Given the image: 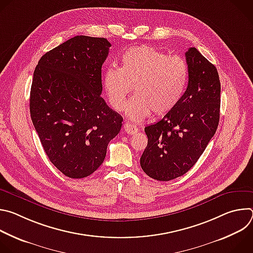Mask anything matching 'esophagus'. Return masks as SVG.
Masks as SVG:
<instances>
[{"mask_svg":"<svg viewBox=\"0 0 253 253\" xmlns=\"http://www.w3.org/2000/svg\"><path fill=\"white\" fill-rule=\"evenodd\" d=\"M124 131L129 135H133L138 131V128L136 126L130 124V123H125L124 124Z\"/></svg>","mask_w":253,"mask_h":253,"instance_id":"esophagus-1","label":"esophagus"}]
</instances>
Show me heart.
<instances>
[{
	"instance_id": "heart-1",
	"label": "heart",
	"mask_w": 253,
	"mask_h": 253,
	"mask_svg": "<svg viewBox=\"0 0 253 253\" xmlns=\"http://www.w3.org/2000/svg\"><path fill=\"white\" fill-rule=\"evenodd\" d=\"M189 79L185 60L149 46L127 49L121 56L120 68L104 72L103 88L110 105L117 111L125 108L134 87L135 96L126 107L128 118L139 122L153 112L163 116L181 101Z\"/></svg>"
}]
</instances>
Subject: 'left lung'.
Instances as JSON below:
<instances>
[{"instance_id": "8db88e82", "label": "left lung", "mask_w": 253, "mask_h": 253, "mask_svg": "<svg viewBox=\"0 0 253 253\" xmlns=\"http://www.w3.org/2000/svg\"><path fill=\"white\" fill-rule=\"evenodd\" d=\"M185 57L189 79L181 101L159 122L144 129L148 144L140 165L158 181L184 175L204 152L219 122L217 69L194 47Z\"/></svg>"}]
</instances>
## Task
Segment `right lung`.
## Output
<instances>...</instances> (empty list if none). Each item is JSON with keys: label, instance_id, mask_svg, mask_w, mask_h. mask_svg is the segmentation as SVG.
Masks as SVG:
<instances>
[{"label": "right lung", "instance_id": "1", "mask_svg": "<svg viewBox=\"0 0 253 253\" xmlns=\"http://www.w3.org/2000/svg\"><path fill=\"white\" fill-rule=\"evenodd\" d=\"M111 44L76 36L39 60L30 93L32 122L50 161L70 178L91 175L123 118L101 97V69Z\"/></svg>", "mask_w": 253, "mask_h": 253}]
</instances>
